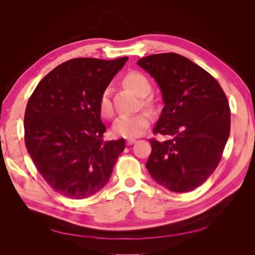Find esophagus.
Segmentation results:
<instances>
[{"label": "esophagus", "mask_w": 255, "mask_h": 255, "mask_svg": "<svg viewBox=\"0 0 255 255\" xmlns=\"http://www.w3.org/2000/svg\"><path fill=\"white\" fill-rule=\"evenodd\" d=\"M135 142H136L135 138H128V139H127V144H128V145H130V144H133V143H135Z\"/></svg>", "instance_id": "obj_1"}]
</instances>
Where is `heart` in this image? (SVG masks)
<instances>
[{
	"label": "heart",
	"instance_id": "obj_1",
	"mask_svg": "<svg viewBox=\"0 0 255 255\" xmlns=\"http://www.w3.org/2000/svg\"><path fill=\"white\" fill-rule=\"evenodd\" d=\"M125 83L139 97H146L151 91V82L146 76L138 71H130L125 76ZM112 89L106 86L99 99V111L104 117L113 115V103L111 100ZM151 116L145 113L123 114L115 120L113 132L115 135L125 138L138 137L142 135L150 127Z\"/></svg>",
	"mask_w": 255,
	"mask_h": 255
}]
</instances>
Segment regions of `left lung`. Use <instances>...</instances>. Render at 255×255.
Returning a JSON list of instances; mask_svg holds the SVG:
<instances>
[{
  "mask_svg": "<svg viewBox=\"0 0 255 255\" xmlns=\"http://www.w3.org/2000/svg\"><path fill=\"white\" fill-rule=\"evenodd\" d=\"M137 65L155 80L165 105L153 133L170 137L149 140L145 167L163 187L190 191L208 179L222 157L231 128L228 99L210 73L180 54H153Z\"/></svg>",
  "mask_w": 255,
  "mask_h": 255,
  "instance_id": "left-lung-1",
  "label": "left lung"
}]
</instances>
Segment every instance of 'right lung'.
I'll use <instances>...</instances> for the list:
<instances>
[{
  "instance_id": "obj_1",
  "label": "right lung",
  "mask_w": 255,
  "mask_h": 255,
  "mask_svg": "<svg viewBox=\"0 0 255 255\" xmlns=\"http://www.w3.org/2000/svg\"><path fill=\"white\" fill-rule=\"evenodd\" d=\"M128 57L74 58L37 85L24 115V140L52 189L71 199L95 195L109 182L125 139L103 141L99 99Z\"/></svg>"
}]
</instances>
